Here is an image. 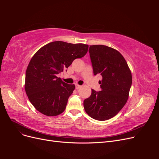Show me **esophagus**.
Here are the masks:
<instances>
[{
	"mask_svg": "<svg viewBox=\"0 0 159 159\" xmlns=\"http://www.w3.org/2000/svg\"><path fill=\"white\" fill-rule=\"evenodd\" d=\"M81 87V86L80 85H78V84H76V85H75V88H76V89H80Z\"/></svg>",
	"mask_w": 159,
	"mask_h": 159,
	"instance_id": "obj_1",
	"label": "esophagus"
}]
</instances>
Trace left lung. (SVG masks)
Listing matches in <instances>:
<instances>
[{"instance_id": "obj_1", "label": "left lung", "mask_w": 159, "mask_h": 159, "mask_svg": "<svg viewBox=\"0 0 159 159\" xmlns=\"http://www.w3.org/2000/svg\"><path fill=\"white\" fill-rule=\"evenodd\" d=\"M94 75L100 74L101 91L91 89L84 102L85 112L94 119L105 121L115 116L127 102L132 75L121 53L104 45L89 46Z\"/></svg>"}]
</instances>
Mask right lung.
<instances>
[{
	"mask_svg": "<svg viewBox=\"0 0 159 159\" xmlns=\"http://www.w3.org/2000/svg\"><path fill=\"white\" fill-rule=\"evenodd\" d=\"M89 46L52 42L42 47L33 56L25 77V91L36 110L46 116L63 113L75 85L68 84L57 78L76 58L84 57Z\"/></svg>",
	"mask_w": 159,
	"mask_h": 159,
	"instance_id": "obj_1",
	"label": "right lung"
}]
</instances>
